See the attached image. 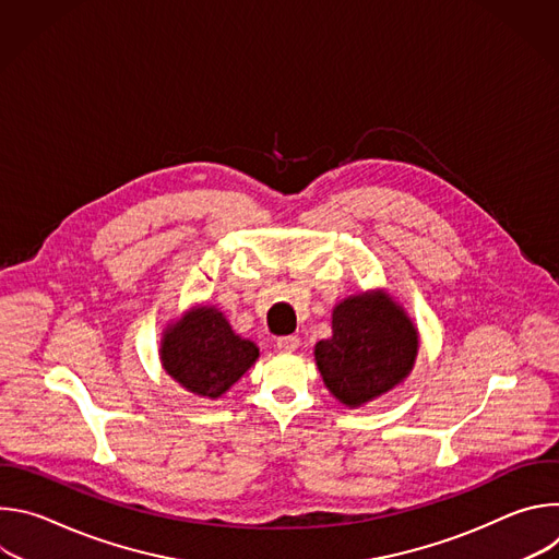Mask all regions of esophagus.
<instances>
[{"mask_svg":"<svg viewBox=\"0 0 559 559\" xmlns=\"http://www.w3.org/2000/svg\"><path fill=\"white\" fill-rule=\"evenodd\" d=\"M276 347H278V352L292 354V352L298 349V338H296V336H281V338L276 341Z\"/></svg>","mask_w":559,"mask_h":559,"instance_id":"obj_1","label":"esophagus"}]
</instances>
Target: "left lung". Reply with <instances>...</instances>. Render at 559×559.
Returning <instances> with one entry per match:
<instances>
[{
  "label": "left lung",
  "mask_w": 559,
  "mask_h": 559,
  "mask_svg": "<svg viewBox=\"0 0 559 559\" xmlns=\"http://www.w3.org/2000/svg\"><path fill=\"white\" fill-rule=\"evenodd\" d=\"M328 389L347 407H360L403 382L418 354V334L386 294H360L334 309L332 338L316 345Z\"/></svg>",
  "instance_id": "1"
}]
</instances>
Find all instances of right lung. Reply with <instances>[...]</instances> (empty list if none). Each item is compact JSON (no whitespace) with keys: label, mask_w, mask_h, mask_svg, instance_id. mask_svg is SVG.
Segmentation results:
<instances>
[{"label":"right lung","mask_w":559,"mask_h":559,"mask_svg":"<svg viewBox=\"0 0 559 559\" xmlns=\"http://www.w3.org/2000/svg\"><path fill=\"white\" fill-rule=\"evenodd\" d=\"M259 358L252 341L236 336L214 307H197L170 328L162 343L166 371L188 391L218 397Z\"/></svg>","instance_id":"add662e5"}]
</instances>
